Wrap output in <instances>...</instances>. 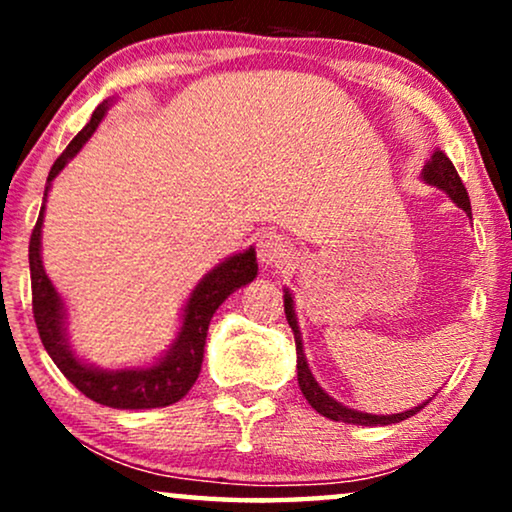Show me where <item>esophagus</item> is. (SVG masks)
Segmentation results:
<instances>
[{
    "mask_svg": "<svg viewBox=\"0 0 512 512\" xmlns=\"http://www.w3.org/2000/svg\"><path fill=\"white\" fill-rule=\"evenodd\" d=\"M291 258L293 249L282 235L265 233L261 240H258V261H261L265 268H277V265L291 261Z\"/></svg>",
    "mask_w": 512,
    "mask_h": 512,
    "instance_id": "obj_1",
    "label": "esophagus"
}]
</instances>
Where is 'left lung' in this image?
Instances as JSON below:
<instances>
[{
    "label": "left lung",
    "mask_w": 512,
    "mask_h": 512,
    "mask_svg": "<svg viewBox=\"0 0 512 512\" xmlns=\"http://www.w3.org/2000/svg\"><path fill=\"white\" fill-rule=\"evenodd\" d=\"M422 179H424V184L436 186L443 193H447V198H450L457 207L464 209L468 219H473V216H471V200H468L466 188H464V184H461V179H459L457 170H454L452 160L447 158L443 151L436 149L431 153L429 163H426L424 170H422ZM284 312H286V321H289V326L293 331V338H296L298 387H300V391H303V396L307 398V403H310L312 408L319 412V415L333 419V422H347V424H361V426H387V424H398V422H403V419L417 415V412L431 401V398H429L426 403H419L417 408L405 410V412H396V415H370V412H361V410L347 408V405L338 403L333 396H328L326 391L319 387V382L314 380L310 366H307L305 349H303V335H300L296 307H293V296H291L289 289H284Z\"/></svg>",
    "instance_id": "obj_1"
}]
</instances>
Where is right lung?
<instances>
[{
    "label": "right lung",
    "instance_id": "obj_1",
    "mask_svg": "<svg viewBox=\"0 0 512 512\" xmlns=\"http://www.w3.org/2000/svg\"><path fill=\"white\" fill-rule=\"evenodd\" d=\"M116 97L104 100L93 111L90 123L76 135L62 156L55 160L46 179L44 205H41L37 226L30 237V275H32V312L37 321L39 338L44 342L48 356L55 366L62 370V375L74 384L81 394H86L90 401L107 405L118 410H149L165 408L181 401L198 380L202 368V354H205V340L209 331V321L214 312L226 300L230 293L242 289L249 282H254L258 275L256 249L249 247L240 254L228 256L216 268L207 272L205 277L195 284V289L188 296L184 312H181V326L177 338L167 352L151 363V366H132L118 370H104L93 363H86L74 354L67 335V307L65 300L44 270L41 261V226H44L46 198L51 191L53 179L65 170V165L76 153L83 149V144L93 137L97 125L102 123Z\"/></svg>",
    "mask_w": 512,
    "mask_h": 512
}]
</instances>
